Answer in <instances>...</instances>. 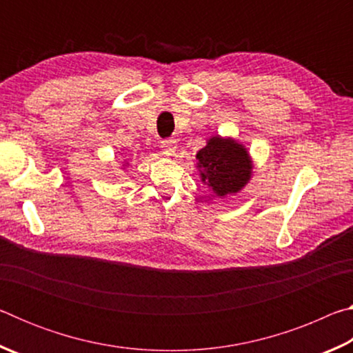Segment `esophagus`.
Listing matches in <instances>:
<instances>
[{
  "instance_id": "obj_1",
  "label": "esophagus",
  "mask_w": 353,
  "mask_h": 353,
  "mask_svg": "<svg viewBox=\"0 0 353 353\" xmlns=\"http://www.w3.org/2000/svg\"><path fill=\"white\" fill-rule=\"evenodd\" d=\"M160 148H162L163 154L171 155V154H174L177 151V141L176 140H163L162 145H160Z\"/></svg>"
}]
</instances>
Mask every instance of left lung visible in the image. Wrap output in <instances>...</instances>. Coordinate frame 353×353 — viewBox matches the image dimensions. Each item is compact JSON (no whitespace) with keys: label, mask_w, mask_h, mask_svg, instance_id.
I'll return each instance as SVG.
<instances>
[{"label":"left lung","mask_w":353,"mask_h":353,"mask_svg":"<svg viewBox=\"0 0 353 353\" xmlns=\"http://www.w3.org/2000/svg\"><path fill=\"white\" fill-rule=\"evenodd\" d=\"M201 181L213 191V198H225L246 187L252 177L254 163L241 143L232 137L214 135L196 154Z\"/></svg>","instance_id":"1"}]
</instances>
